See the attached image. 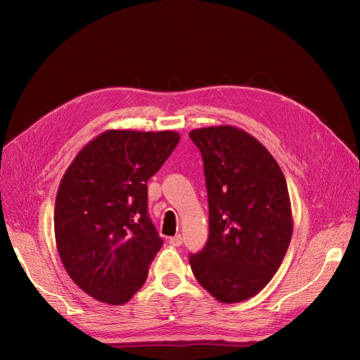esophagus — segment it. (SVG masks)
Masks as SVG:
<instances>
[{
  "label": "esophagus",
  "instance_id": "esophagus-1",
  "mask_svg": "<svg viewBox=\"0 0 360 360\" xmlns=\"http://www.w3.org/2000/svg\"><path fill=\"white\" fill-rule=\"evenodd\" d=\"M169 243L172 245V247H181L182 245V236L181 235H175L169 239Z\"/></svg>",
  "mask_w": 360,
  "mask_h": 360
}]
</instances>
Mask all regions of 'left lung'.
<instances>
[{
  "mask_svg": "<svg viewBox=\"0 0 360 360\" xmlns=\"http://www.w3.org/2000/svg\"><path fill=\"white\" fill-rule=\"evenodd\" d=\"M200 148L209 197V240L190 255L200 285L223 304L266 288L293 233L285 175L255 137L232 125L190 132Z\"/></svg>",
  "mask_w": 360,
  "mask_h": 360,
  "instance_id": "1",
  "label": "left lung"
}]
</instances>
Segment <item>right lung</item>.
<instances>
[{
  "label": "right lung",
  "mask_w": 360,
  "mask_h": 360,
  "mask_svg": "<svg viewBox=\"0 0 360 360\" xmlns=\"http://www.w3.org/2000/svg\"><path fill=\"white\" fill-rule=\"evenodd\" d=\"M179 139L175 131L108 129L79 151L61 179L56 250L75 285L103 304H127L162 247L147 213V181Z\"/></svg>",
  "instance_id": "right-lung-1"
}]
</instances>
